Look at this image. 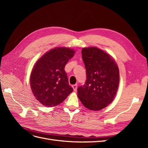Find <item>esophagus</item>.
<instances>
[{"instance_id": "34e87169", "label": "esophagus", "mask_w": 148, "mask_h": 148, "mask_svg": "<svg viewBox=\"0 0 148 148\" xmlns=\"http://www.w3.org/2000/svg\"><path fill=\"white\" fill-rule=\"evenodd\" d=\"M72 88L73 89L74 91H76L77 90V84H73L72 86Z\"/></svg>"}]
</instances>
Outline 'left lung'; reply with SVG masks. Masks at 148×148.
I'll return each mask as SVG.
<instances>
[{
    "label": "left lung",
    "mask_w": 148,
    "mask_h": 148,
    "mask_svg": "<svg viewBox=\"0 0 148 148\" xmlns=\"http://www.w3.org/2000/svg\"><path fill=\"white\" fill-rule=\"evenodd\" d=\"M82 53L86 81L78 88V97L87 109L99 110L110 104L116 95L120 78L119 67L113 58L100 49L83 48Z\"/></svg>",
    "instance_id": "obj_1"
}]
</instances>
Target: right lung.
I'll return each mask as SVG.
<instances>
[{"instance_id": "1", "label": "right lung", "mask_w": 148, "mask_h": 148, "mask_svg": "<svg viewBox=\"0 0 148 148\" xmlns=\"http://www.w3.org/2000/svg\"><path fill=\"white\" fill-rule=\"evenodd\" d=\"M74 53L73 49L56 47L47 52L34 65L30 77L31 88L43 106L59 105L73 91L64 69Z\"/></svg>"}]
</instances>
